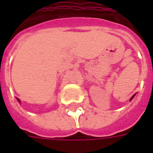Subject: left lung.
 Instances as JSON below:
<instances>
[{
  "instance_id": "obj_1",
  "label": "left lung",
  "mask_w": 153,
  "mask_h": 153,
  "mask_svg": "<svg viewBox=\"0 0 153 153\" xmlns=\"http://www.w3.org/2000/svg\"><path fill=\"white\" fill-rule=\"evenodd\" d=\"M136 95V94H133V96H132V98H130V99H129V101H132V99H133V98H134V96H135Z\"/></svg>"
}]
</instances>
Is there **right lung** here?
Listing matches in <instances>:
<instances>
[{
    "label": "right lung",
    "instance_id": "1",
    "mask_svg": "<svg viewBox=\"0 0 153 153\" xmlns=\"http://www.w3.org/2000/svg\"><path fill=\"white\" fill-rule=\"evenodd\" d=\"M16 99H17L18 102H20V99H19V98H16Z\"/></svg>",
    "mask_w": 153,
    "mask_h": 153
}]
</instances>
